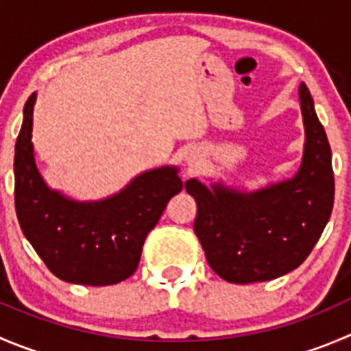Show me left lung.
Listing matches in <instances>:
<instances>
[{"instance_id": "obj_1", "label": "left lung", "mask_w": 351, "mask_h": 351, "mask_svg": "<svg viewBox=\"0 0 351 351\" xmlns=\"http://www.w3.org/2000/svg\"><path fill=\"white\" fill-rule=\"evenodd\" d=\"M305 148L295 178L256 191L196 179L186 191L196 199L195 232L217 276L234 285L276 279L302 265L319 241L335 203L331 146L313 99L300 86Z\"/></svg>"}]
</instances>
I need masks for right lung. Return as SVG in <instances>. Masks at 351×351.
Segmentation results:
<instances>
[{
	"instance_id": "right-lung-1",
	"label": "right lung",
	"mask_w": 351,
	"mask_h": 351,
	"mask_svg": "<svg viewBox=\"0 0 351 351\" xmlns=\"http://www.w3.org/2000/svg\"><path fill=\"white\" fill-rule=\"evenodd\" d=\"M36 93L23 106L15 145V210L23 236L62 281L117 285L138 269L143 245L167 203L182 189L178 167L139 173L117 195L75 202L41 178L31 141Z\"/></svg>"
}]
</instances>
